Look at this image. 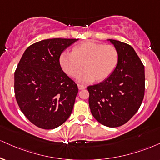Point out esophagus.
<instances>
[{
  "label": "esophagus",
  "instance_id": "esophagus-1",
  "mask_svg": "<svg viewBox=\"0 0 160 160\" xmlns=\"http://www.w3.org/2000/svg\"><path fill=\"white\" fill-rule=\"evenodd\" d=\"M86 88V86L85 85H82V84H78V88L80 90H82V89H85Z\"/></svg>",
  "mask_w": 160,
  "mask_h": 160
}]
</instances>
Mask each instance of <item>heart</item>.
<instances>
[{
  "label": "heart",
  "mask_w": 160,
  "mask_h": 160,
  "mask_svg": "<svg viewBox=\"0 0 160 160\" xmlns=\"http://www.w3.org/2000/svg\"><path fill=\"white\" fill-rule=\"evenodd\" d=\"M64 72L74 77L79 82H92L105 80L112 73L118 62V52L115 46L86 42L74 48L72 52H64L59 58Z\"/></svg>",
  "instance_id": "b5f03b06"
}]
</instances>
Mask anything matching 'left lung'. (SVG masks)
Returning <instances> with one entry per match:
<instances>
[{"label": "left lung", "instance_id": "1", "mask_svg": "<svg viewBox=\"0 0 160 160\" xmlns=\"http://www.w3.org/2000/svg\"><path fill=\"white\" fill-rule=\"evenodd\" d=\"M118 52L115 70L103 82L88 86V103L96 120L109 128L124 124L136 114L145 95V67L130 45L108 39Z\"/></svg>", "mask_w": 160, "mask_h": 160}]
</instances>
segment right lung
Instances as JSON below:
<instances>
[{
	"label": "right lung",
	"instance_id": "obj_1",
	"mask_svg": "<svg viewBox=\"0 0 160 160\" xmlns=\"http://www.w3.org/2000/svg\"><path fill=\"white\" fill-rule=\"evenodd\" d=\"M77 38H49L29 46L15 72V95L26 118L38 128H58L69 118L78 85L62 70L59 57Z\"/></svg>",
	"mask_w": 160,
	"mask_h": 160
}]
</instances>
